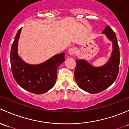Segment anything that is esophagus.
<instances>
[{
    "mask_svg": "<svg viewBox=\"0 0 129 129\" xmlns=\"http://www.w3.org/2000/svg\"><path fill=\"white\" fill-rule=\"evenodd\" d=\"M68 54L70 55L71 56L74 55V54L76 52V48L74 47L70 48L68 50Z\"/></svg>",
    "mask_w": 129,
    "mask_h": 129,
    "instance_id": "34e87169",
    "label": "esophagus"
}]
</instances>
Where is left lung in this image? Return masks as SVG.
Listing matches in <instances>:
<instances>
[{"mask_svg":"<svg viewBox=\"0 0 129 129\" xmlns=\"http://www.w3.org/2000/svg\"><path fill=\"white\" fill-rule=\"evenodd\" d=\"M102 34L112 42V51L108 61L101 66H94L84 59H76L74 78L81 89L91 94L101 92L111 86L119 73L120 52L114 31L108 25Z\"/></svg>","mask_w":129,"mask_h":129,"instance_id":"8db88e82","label":"left lung"}]
</instances>
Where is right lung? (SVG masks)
Listing matches in <instances>:
<instances>
[{
  "label": "right lung",
  "mask_w": 129,
  "mask_h": 129,
  "mask_svg": "<svg viewBox=\"0 0 129 129\" xmlns=\"http://www.w3.org/2000/svg\"><path fill=\"white\" fill-rule=\"evenodd\" d=\"M21 28L17 32L10 51V64L14 79L20 87L36 94H43L55 86L57 69L64 61V53L57 54L38 64L25 62L18 53Z\"/></svg>",
  "instance_id": "1"
}]
</instances>
